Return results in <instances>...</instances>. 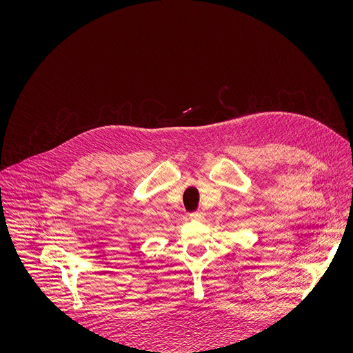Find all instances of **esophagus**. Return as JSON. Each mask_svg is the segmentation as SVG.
I'll return each instance as SVG.
<instances>
[{"label":"esophagus","instance_id":"obj_1","mask_svg":"<svg viewBox=\"0 0 353 353\" xmlns=\"http://www.w3.org/2000/svg\"><path fill=\"white\" fill-rule=\"evenodd\" d=\"M190 218L194 219V221H201V219L204 218V214H203L200 210H197V211L190 212Z\"/></svg>","mask_w":353,"mask_h":353}]
</instances>
